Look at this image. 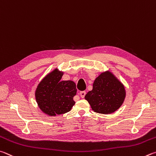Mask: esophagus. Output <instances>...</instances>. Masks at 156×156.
I'll return each instance as SVG.
<instances>
[{
    "label": "esophagus",
    "mask_w": 156,
    "mask_h": 156,
    "mask_svg": "<svg viewBox=\"0 0 156 156\" xmlns=\"http://www.w3.org/2000/svg\"><path fill=\"white\" fill-rule=\"evenodd\" d=\"M86 94V92L85 91H81V92H80V97H81V98H84V97H85Z\"/></svg>",
    "instance_id": "1"
}]
</instances>
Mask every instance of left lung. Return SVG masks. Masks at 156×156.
Listing matches in <instances>:
<instances>
[{
    "label": "left lung",
    "mask_w": 156,
    "mask_h": 156,
    "mask_svg": "<svg viewBox=\"0 0 156 156\" xmlns=\"http://www.w3.org/2000/svg\"><path fill=\"white\" fill-rule=\"evenodd\" d=\"M125 86L110 71H105L95 79L93 88L86 94L85 99L92 110L99 114H112L124 102Z\"/></svg>",
    "instance_id": "left-lung-1"
}]
</instances>
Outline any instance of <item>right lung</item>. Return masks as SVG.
<instances>
[{
  "mask_svg": "<svg viewBox=\"0 0 156 156\" xmlns=\"http://www.w3.org/2000/svg\"><path fill=\"white\" fill-rule=\"evenodd\" d=\"M64 73L55 68L43 78L35 92L38 107L48 116H56L70 111L75 105L76 94L75 83L62 81Z\"/></svg>",
  "mask_w": 156,
  "mask_h": 156,
  "instance_id": "1",
  "label": "right lung"
}]
</instances>
